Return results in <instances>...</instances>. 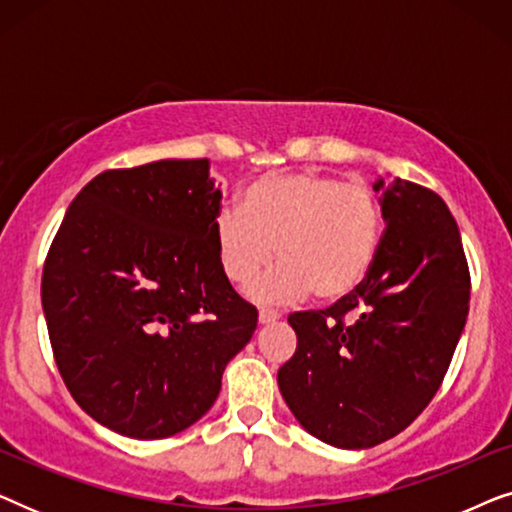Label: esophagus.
Listing matches in <instances>:
<instances>
[{
	"mask_svg": "<svg viewBox=\"0 0 512 512\" xmlns=\"http://www.w3.org/2000/svg\"><path fill=\"white\" fill-rule=\"evenodd\" d=\"M282 319V314L275 312V310H261L258 312V324L268 326V324H275V321Z\"/></svg>",
	"mask_w": 512,
	"mask_h": 512,
	"instance_id": "esophagus-1",
	"label": "esophagus"
}]
</instances>
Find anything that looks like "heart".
Segmentation results:
<instances>
[{
  "label": "heart",
  "mask_w": 512,
  "mask_h": 512,
  "mask_svg": "<svg viewBox=\"0 0 512 512\" xmlns=\"http://www.w3.org/2000/svg\"><path fill=\"white\" fill-rule=\"evenodd\" d=\"M219 265L230 282L249 286L272 261L275 270L249 289L258 303H291L312 293L319 303L352 296L382 247V207L363 184L317 172L265 174L223 209L212 226Z\"/></svg>",
  "instance_id": "heart-1"
}]
</instances>
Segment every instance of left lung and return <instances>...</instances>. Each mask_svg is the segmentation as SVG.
<instances>
[{
  "instance_id": "left-lung-1",
  "label": "left lung",
  "mask_w": 512,
  "mask_h": 512,
  "mask_svg": "<svg viewBox=\"0 0 512 512\" xmlns=\"http://www.w3.org/2000/svg\"><path fill=\"white\" fill-rule=\"evenodd\" d=\"M384 219L359 289L319 312H293L296 354L279 368L286 405L314 438L366 450L415 422L443 382L468 317L471 277L440 195L377 179Z\"/></svg>"
}]
</instances>
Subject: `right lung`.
<instances>
[{"instance_id":"right-lung-1","label":"right lung","mask_w":512,"mask_h":512,"mask_svg":"<svg viewBox=\"0 0 512 512\" xmlns=\"http://www.w3.org/2000/svg\"><path fill=\"white\" fill-rule=\"evenodd\" d=\"M219 205L207 158L109 170L81 188L48 251L55 363L81 410L121 436L193 426L256 331L216 256Z\"/></svg>"}]
</instances>
